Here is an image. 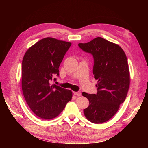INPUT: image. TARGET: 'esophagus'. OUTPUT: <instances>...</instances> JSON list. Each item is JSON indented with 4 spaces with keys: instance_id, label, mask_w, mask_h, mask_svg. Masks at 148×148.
Instances as JSON below:
<instances>
[{
    "instance_id": "obj_1",
    "label": "esophagus",
    "mask_w": 148,
    "mask_h": 148,
    "mask_svg": "<svg viewBox=\"0 0 148 148\" xmlns=\"http://www.w3.org/2000/svg\"><path fill=\"white\" fill-rule=\"evenodd\" d=\"M74 95L75 96H81V92L80 91H77V92H74Z\"/></svg>"
}]
</instances>
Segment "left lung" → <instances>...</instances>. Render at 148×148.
<instances>
[{"label": "left lung", "instance_id": "8db88e82", "mask_svg": "<svg viewBox=\"0 0 148 148\" xmlns=\"http://www.w3.org/2000/svg\"><path fill=\"white\" fill-rule=\"evenodd\" d=\"M78 45L92 56V72L97 80L96 94L82 92L89 101L83 110L84 115L92 123H104L117 113L127 96L130 72L127 56L117 44L100 37Z\"/></svg>", "mask_w": 148, "mask_h": 148}]
</instances>
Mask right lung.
Returning <instances> with one entry per match:
<instances>
[{
    "mask_svg": "<svg viewBox=\"0 0 148 148\" xmlns=\"http://www.w3.org/2000/svg\"><path fill=\"white\" fill-rule=\"evenodd\" d=\"M71 43L44 38L26 51L22 61L21 86L25 99L33 112L44 119L55 118L71 101L72 92L52 82Z\"/></svg>",
    "mask_w": 148,
    "mask_h": 148,
    "instance_id": "add662e5",
    "label": "right lung"
}]
</instances>
